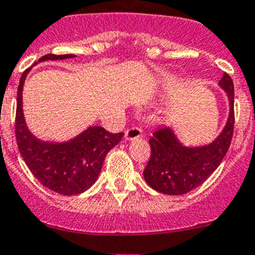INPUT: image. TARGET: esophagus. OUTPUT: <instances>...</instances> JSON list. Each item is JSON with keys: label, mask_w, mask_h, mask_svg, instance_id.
<instances>
[{"label": "esophagus", "mask_w": 255, "mask_h": 255, "mask_svg": "<svg viewBox=\"0 0 255 255\" xmlns=\"http://www.w3.org/2000/svg\"><path fill=\"white\" fill-rule=\"evenodd\" d=\"M143 135V130L142 128L139 127H132L128 128L125 133V138L127 140H133V139H138Z\"/></svg>", "instance_id": "esophagus-1"}]
</instances>
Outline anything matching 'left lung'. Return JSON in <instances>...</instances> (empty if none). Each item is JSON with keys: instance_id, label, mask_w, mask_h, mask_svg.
I'll list each match as a JSON object with an SVG mask.
<instances>
[{"instance_id": "obj_1", "label": "left lung", "mask_w": 255, "mask_h": 255, "mask_svg": "<svg viewBox=\"0 0 255 255\" xmlns=\"http://www.w3.org/2000/svg\"><path fill=\"white\" fill-rule=\"evenodd\" d=\"M220 86L227 92L230 116L226 127L212 143L187 148L177 140L169 127H160L149 139L151 154L143 171L151 189L165 195H184L204 184L225 158L235 128V87L228 74H223Z\"/></svg>"}]
</instances>
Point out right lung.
<instances>
[{
    "instance_id": "add662e5",
    "label": "right lung",
    "mask_w": 255,
    "mask_h": 255,
    "mask_svg": "<svg viewBox=\"0 0 255 255\" xmlns=\"http://www.w3.org/2000/svg\"><path fill=\"white\" fill-rule=\"evenodd\" d=\"M73 54H47L38 61L74 58ZM29 69L20 76L17 91L16 140L23 160L43 186L65 196L86 191L100 175L107 153L117 145L125 133H110L94 126L66 143L37 139L25 126L22 110V90Z\"/></svg>"
}]
</instances>
